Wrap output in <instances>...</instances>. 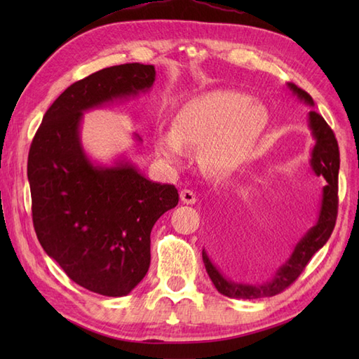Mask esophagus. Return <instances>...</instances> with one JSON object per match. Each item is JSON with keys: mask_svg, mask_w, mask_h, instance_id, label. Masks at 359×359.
Here are the masks:
<instances>
[{"mask_svg": "<svg viewBox=\"0 0 359 359\" xmlns=\"http://www.w3.org/2000/svg\"><path fill=\"white\" fill-rule=\"evenodd\" d=\"M180 201L188 205H193L197 202V196L191 189H182L180 191Z\"/></svg>", "mask_w": 359, "mask_h": 359, "instance_id": "1", "label": "esophagus"}]
</instances>
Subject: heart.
<instances>
[{"mask_svg": "<svg viewBox=\"0 0 359 359\" xmlns=\"http://www.w3.org/2000/svg\"><path fill=\"white\" fill-rule=\"evenodd\" d=\"M269 123L259 102L230 89H216L188 100L175 114L171 133L157 137L160 157L174 163L184 149H199V162L212 172L236 170Z\"/></svg>", "mask_w": 359, "mask_h": 359, "instance_id": "heart-1", "label": "heart"}]
</instances>
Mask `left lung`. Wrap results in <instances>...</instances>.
Wrapping results in <instances>:
<instances>
[{"label":"left lung","instance_id":"left-lung-1","mask_svg":"<svg viewBox=\"0 0 359 359\" xmlns=\"http://www.w3.org/2000/svg\"><path fill=\"white\" fill-rule=\"evenodd\" d=\"M288 88L304 103L310 106L315 104L313 98L306 90L297 88L293 83H288ZM309 126L316 140L310 158L311 170L316 175H323L327 182L323 188V201L318 222L296 243L292 256L288 257L284 265L279 266L273 279L261 285L238 284V282L225 276L226 271H230L236 264L241 262L245 243H242V239H239L238 234L226 231L224 228H215L211 236V256L202 250V257L210 279L217 288V292L224 296L236 297V299H259V297H270L282 293L299 278L310 259L329 241L338 216L339 148L332 128L316 111L309 112Z\"/></svg>","mask_w":359,"mask_h":359}]
</instances>
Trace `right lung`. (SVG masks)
<instances>
[{"label":"right lung","instance_id":"add662e5","mask_svg":"<svg viewBox=\"0 0 359 359\" xmlns=\"http://www.w3.org/2000/svg\"><path fill=\"white\" fill-rule=\"evenodd\" d=\"M154 80V66L126 63L75 81L46 111L29 149L38 241L75 284L103 296H126L144 278L152 226L179 203V193L125 160L90 163L80 121L85 111L144 93Z\"/></svg>","mask_w":359,"mask_h":359}]
</instances>
